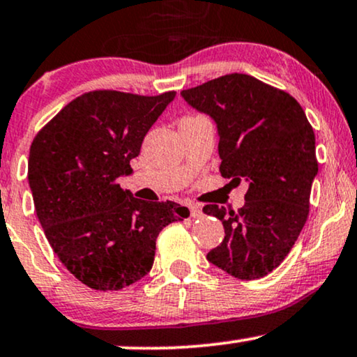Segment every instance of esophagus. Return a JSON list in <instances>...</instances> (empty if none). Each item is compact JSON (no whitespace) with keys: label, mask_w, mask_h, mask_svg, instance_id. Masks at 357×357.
<instances>
[{"label":"esophagus","mask_w":357,"mask_h":357,"mask_svg":"<svg viewBox=\"0 0 357 357\" xmlns=\"http://www.w3.org/2000/svg\"><path fill=\"white\" fill-rule=\"evenodd\" d=\"M189 211H191V218H192V219L202 218V209H201V206L191 204V206H189Z\"/></svg>","instance_id":"34e87169"}]
</instances>
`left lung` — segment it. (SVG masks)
<instances>
[{
  "mask_svg": "<svg viewBox=\"0 0 357 357\" xmlns=\"http://www.w3.org/2000/svg\"><path fill=\"white\" fill-rule=\"evenodd\" d=\"M181 96L218 123L220 174L249 183L241 209H202L225 232L207 260L234 278L265 277L285 260L308 219L318 174L313 128L290 93L247 74L222 75Z\"/></svg>",
  "mask_w": 357,
  "mask_h": 357,
  "instance_id": "8db88e82",
  "label": "left lung"
}]
</instances>
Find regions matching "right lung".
<instances>
[{
	"label": "right lung",
	"mask_w": 357,
	"mask_h": 357,
	"mask_svg": "<svg viewBox=\"0 0 357 357\" xmlns=\"http://www.w3.org/2000/svg\"><path fill=\"white\" fill-rule=\"evenodd\" d=\"M174 96L85 92L31 143L28 179L39 222L62 265L93 290H121L145 277L160 232L189 218L188 207L137 199L119 184Z\"/></svg>",
	"instance_id": "right-lung-1"
}]
</instances>
